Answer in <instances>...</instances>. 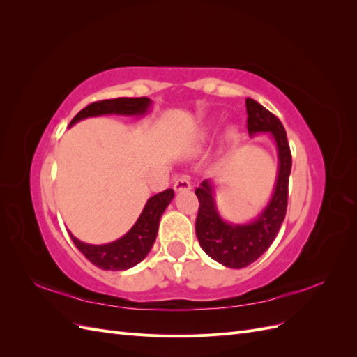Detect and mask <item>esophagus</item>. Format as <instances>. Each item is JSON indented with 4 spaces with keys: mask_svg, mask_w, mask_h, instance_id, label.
I'll list each match as a JSON object with an SVG mask.
<instances>
[{
    "mask_svg": "<svg viewBox=\"0 0 357 357\" xmlns=\"http://www.w3.org/2000/svg\"><path fill=\"white\" fill-rule=\"evenodd\" d=\"M174 190L181 192V190H190V181L186 177H178L174 181Z\"/></svg>",
    "mask_w": 357,
    "mask_h": 357,
    "instance_id": "34e87169",
    "label": "esophagus"
}]
</instances>
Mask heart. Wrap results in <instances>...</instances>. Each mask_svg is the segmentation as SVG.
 Instances as JSON below:
<instances>
[{"label": "heart", "instance_id": "b5f03b06", "mask_svg": "<svg viewBox=\"0 0 357 357\" xmlns=\"http://www.w3.org/2000/svg\"><path fill=\"white\" fill-rule=\"evenodd\" d=\"M236 137H238V129H236L235 126L228 128V131H226V134H225L226 143H234L235 139H236ZM201 139H202V142H205V139H207V134H204Z\"/></svg>", "mask_w": 357, "mask_h": 357}]
</instances>
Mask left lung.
<instances>
[{
	"label": "left lung",
	"instance_id": "8db88e82",
	"mask_svg": "<svg viewBox=\"0 0 357 357\" xmlns=\"http://www.w3.org/2000/svg\"><path fill=\"white\" fill-rule=\"evenodd\" d=\"M245 109L248 134L253 137L259 132H269L277 146L278 176L273 198L253 222L232 225L220 218L210 180H204L195 190L199 201L195 223L199 245L215 262L236 269L253 264L275 240L287 210L291 169V153L283 123L252 98L245 100Z\"/></svg>",
	"mask_w": 357,
	"mask_h": 357
}]
</instances>
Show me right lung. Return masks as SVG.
Segmentation results:
<instances>
[{
    "mask_svg": "<svg viewBox=\"0 0 357 357\" xmlns=\"http://www.w3.org/2000/svg\"><path fill=\"white\" fill-rule=\"evenodd\" d=\"M150 104H152V101L146 98V96H142V98H114L96 101L84 107L83 110L75 114L70 122V126L77 123L82 119L102 114L143 116L147 113ZM172 198H174V190L172 189H167L149 198L143 213L139 214L131 231L113 243L102 245L86 244L75 238L70 231L68 234L75 247L95 266L109 269V271H125V269L132 268L142 262L150 252V248H152L156 240L160 215L164 214Z\"/></svg>",
    "mask_w": 357,
    "mask_h": 357,
    "instance_id": "right-lung-1",
    "label": "right lung"
}]
</instances>
